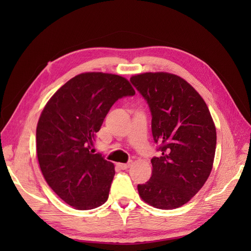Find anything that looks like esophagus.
Listing matches in <instances>:
<instances>
[{
	"label": "esophagus",
	"instance_id": "34e87169",
	"mask_svg": "<svg viewBox=\"0 0 251 251\" xmlns=\"http://www.w3.org/2000/svg\"><path fill=\"white\" fill-rule=\"evenodd\" d=\"M131 164H132V162L129 161L128 163H126V164H119V167L121 169H127V168H129L131 166Z\"/></svg>",
	"mask_w": 251,
	"mask_h": 251
}]
</instances>
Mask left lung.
<instances>
[{"instance_id": "1", "label": "left lung", "mask_w": 251, "mask_h": 251, "mask_svg": "<svg viewBox=\"0 0 251 251\" xmlns=\"http://www.w3.org/2000/svg\"><path fill=\"white\" fill-rule=\"evenodd\" d=\"M152 115V135L161 156L152 177L138 184L141 199L159 209L188 202L205 184L214 164L216 127L201 95L178 75L148 72L130 77Z\"/></svg>"}]
</instances>
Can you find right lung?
I'll list each match as a JSON object with an SVG mask.
<instances>
[{
  "mask_svg": "<svg viewBox=\"0 0 251 251\" xmlns=\"http://www.w3.org/2000/svg\"><path fill=\"white\" fill-rule=\"evenodd\" d=\"M134 95L125 77L87 72L61 86L42 111L36 127L40 168L51 190L75 209H94L108 200L114 165L92 148L111 106Z\"/></svg>",
  "mask_w": 251,
  "mask_h": 251,
  "instance_id": "add662e5",
  "label": "right lung"
}]
</instances>
